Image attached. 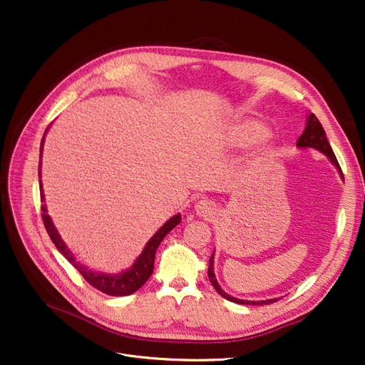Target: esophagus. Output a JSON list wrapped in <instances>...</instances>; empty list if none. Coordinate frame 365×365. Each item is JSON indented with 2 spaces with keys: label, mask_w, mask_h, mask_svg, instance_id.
<instances>
[{
  "label": "esophagus",
  "mask_w": 365,
  "mask_h": 365,
  "mask_svg": "<svg viewBox=\"0 0 365 365\" xmlns=\"http://www.w3.org/2000/svg\"><path fill=\"white\" fill-rule=\"evenodd\" d=\"M195 210H197V215L208 217V216H212L215 213L216 205L212 201H208V200H201V201L197 202Z\"/></svg>",
  "instance_id": "obj_1"
}]
</instances>
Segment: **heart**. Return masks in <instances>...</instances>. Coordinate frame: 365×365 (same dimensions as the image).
Returning a JSON list of instances; mask_svg holds the SVG:
<instances>
[{
    "label": "heart",
    "instance_id": "1",
    "mask_svg": "<svg viewBox=\"0 0 365 365\" xmlns=\"http://www.w3.org/2000/svg\"><path fill=\"white\" fill-rule=\"evenodd\" d=\"M266 134V128L259 121H240L227 131V143L232 146H250Z\"/></svg>",
    "mask_w": 365,
    "mask_h": 365
}]
</instances>
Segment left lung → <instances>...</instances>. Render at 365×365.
<instances>
[{
  "label": "left lung",
  "instance_id": "8db88e82",
  "mask_svg": "<svg viewBox=\"0 0 365 365\" xmlns=\"http://www.w3.org/2000/svg\"><path fill=\"white\" fill-rule=\"evenodd\" d=\"M297 146H299V148H315V149H318L319 152L325 153V155H327V157L331 160V163L337 167V170L340 171V175L343 176L341 168H340V165H339V163H337V158H336V155H334V152H333V149H331V146H330L327 138H325V131H324L321 123L318 121V118L315 117V113H311L309 117H308V120H306V127H304V130H303V133H302V136H300L299 140H297ZM208 278H210V282L213 284L216 292H217L222 297H225V299H227V300H231V302H234V303H240V304H269V303H274V302L278 300V299H271V300H260V302H247V300L235 299V297H232V296H229L227 293H225V292L220 289V285L217 284L216 277H215V271H213V255H212V257H210V263H208Z\"/></svg>",
  "mask_w": 365,
  "mask_h": 365
}]
</instances>
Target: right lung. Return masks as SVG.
Instances as JSON below:
<instances>
[{
  "mask_svg": "<svg viewBox=\"0 0 365 365\" xmlns=\"http://www.w3.org/2000/svg\"><path fill=\"white\" fill-rule=\"evenodd\" d=\"M44 142V139H43ZM41 149H43V143H41ZM41 200H43V189H41ZM41 217L44 222V226L47 229V234L50 235V240L53 241V244L56 245L57 250H59L75 267L80 271V274L83 275V278L91 285L94 289H98L99 292L109 294V296H128L131 293H134L136 290H139L140 287L148 281V278L152 275L153 271V262H155V253L157 248L161 244V241L164 240V237L171 231L173 227L180 223V215L173 216L160 231L153 235L149 242L146 244L143 253L139 256V259L136 260L131 266V269L120 274V275H103V274H96L91 272L83 264H78L75 262L73 256L71 255V252L66 248V245L63 244L62 238L57 234L56 227L51 223L50 216L47 215L46 205H41Z\"/></svg>",
  "mask_w": 365,
  "mask_h": 365,
  "instance_id": "1",
  "label": "right lung"
}]
</instances>
